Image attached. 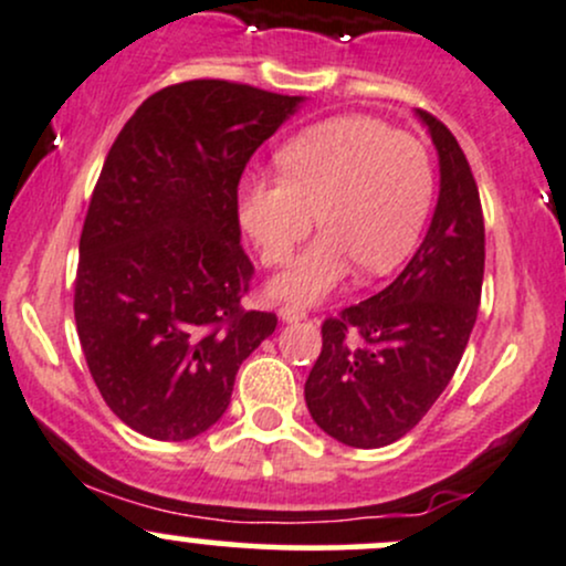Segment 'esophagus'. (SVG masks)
<instances>
[{"instance_id": "1", "label": "esophagus", "mask_w": 566, "mask_h": 566, "mask_svg": "<svg viewBox=\"0 0 566 566\" xmlns=\"http://www.w3.org/2000/svg\"><path fill=\"white\" fill-rule=\"evenodd\" d=\"M306 316H308L306 308L293 306V303H284V306L279 308V319L282 322H301V319H306Z\"/></svg>"}]
</instances>
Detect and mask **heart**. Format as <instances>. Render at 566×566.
I'll return each mask as SVG.
<instances>
[{
  "mask_svg": "<svg viewBox=\"0 0 566 566\" xmlns=\"http://www.w3.org/2000/svg\"><path fill=\"white\" fill-rule=\"evenodd\" d=\"M282 174H247L239 220L265 265H284L312 233L319 239L273 282L282 301L331 295L354 263L387 273L411 254L432 203L424 145L368 115L316 123L279 150Z\"/></svg>",
  "mask_w": 566,
  "mask_h": 566,
  "instance_id": "heart-1",
  "label": "heart"
}]
</instances>
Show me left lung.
Wrapping results in <instances>:
<instances>
[{
	"label": "left lung",
	"mask_w": 566,
	"mask_h": 566,
	"mask_svg": "<svg viewBox=\"0 0 566 566\" xmlns=\"http://www.w3.org/2000/svg\"><path fill=\"white\" fill-rule=\"evenodd\" d=\"M440 158L430 231L389 287L322 322L306 406L331 438L381 449L411 432L449 387L481 303V196L454 134L419 109Z\"/></svg>",
	"instance_id": "left-lung-1"
}]
</instances>
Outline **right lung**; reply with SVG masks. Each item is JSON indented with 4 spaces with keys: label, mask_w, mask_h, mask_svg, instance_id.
Wrapping results in <instances>:
<instances>
[{
    "label": "right lung",
    "mask_w": 566,
    "mask_h": 566,
    "mask_svg": "<svg viewBox=\"0 0 566 566\" xmlns=\"http://www.w3.org/2000/svg\"><path fill=\"white\" fill-rule=\"evenodd\" d=\"M301 96L188 80L142 102L109 147L80 233L74 322L112 413L153 440L207 432L239 365L276 331L247 312L239 182Z\"/></svg>",
    "instance_id": "obj_1"
}]
</instances>
